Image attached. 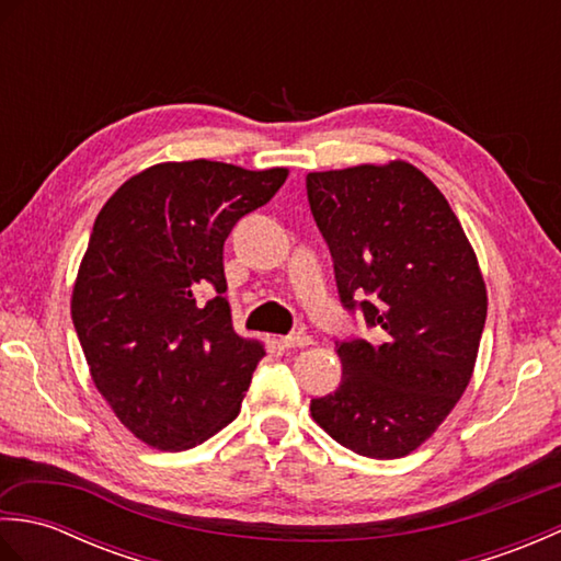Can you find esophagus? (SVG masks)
I'll return each instance as SVG.
<instances>
[{"label":"esophagus","mask_w":561,"mask_h":561,"mask_svg":"<svg viewBox=\"0 0 561 561\" xmlns=\"http://www.w3.org/2000/svg\"><path fill=\"white\" fill-rule=\"evenodd\" d=\"M313 340L308 337V335H304V332H294V335H287V337H282L279 340V344L284 350H301V347H308V344H311Z\"/></svg>","instance_id":"esophagus-1"}]
</instances>
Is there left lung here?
<instances>
[{
    "mask_svg": "<svg viewBox=\"0 0 561 561\" xmlns=\"http://www.w3.org/2000/svg\"><path fill=\"white\" fill-rule=\"evenodd\" d=\"M340 301L378 342H337L342 383L313 420L359 456L420 448L468 388L486 289L478 255L440 190L408 161L306 175Z\"/></svg>",
    "mask_w": 561,
    "mask_h": 561,
    "instance_id": "8db88e82",
    "label": "left lung"
}]
</instances>
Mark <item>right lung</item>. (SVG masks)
Returning <instances> with one entry per match:
<instances>
[{
  "instance_id": "obj_1",
  "label": "right lung",
  "mask_w": 561,
  "mask_h": 561,
  "mask_svg": "<svg viewBox=\"0 0 561 561\" xmlns=\"http://www.w3.org/2000/svg\"><path fill=\"white\" fill-rule=\"evenodd\" d=\"M287 175L207 159L157 163L99 211L71 320L93 383L145 444L187 450L241 412L265 350L233 330L224 241Z\"/></svg>"
}]
</instances>
